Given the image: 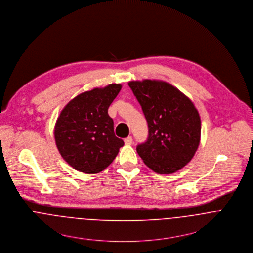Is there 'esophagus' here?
Returning <instances> with one entry per match:
<instances>
[{"label": "esophagus", "instance_id": "esophagus-1", "mask_svg": "<svg viewBox=\"0 0 253 253\" xmlns=\"http://www.w3.org/2000/svg\"><path fill=\"white\" fill-rule=\"evenodd\" d=\"M124 142H125V144H126V145H130V144H132V143H133V139H132V137H127V138L124 140Z\"/></svg>", "mask_w": 253, "mask_h": 253}]
</instances>
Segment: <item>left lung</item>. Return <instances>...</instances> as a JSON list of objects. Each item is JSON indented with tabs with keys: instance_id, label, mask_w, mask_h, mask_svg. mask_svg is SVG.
<instances>
[{
	"instance_id": "obj_1",
	"label": "left lung",
	"mask_w": 253,
	"mask_h": 253,
	"mask_svg": "<svg viewBox=\"0 0 253 253\" xmlns=\"http://www.w3.org/2000/svg\"><path fill=\"white\" fill-rule=\"evenodd\" d=\"M128 85L148 125L147 140L137 146L144 164L157 173H172L193 158L201 138V119L194 104L177 88L162 81Z\"/></svg>"
}]
</instances>
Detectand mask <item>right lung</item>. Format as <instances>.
Wrapping results in <instances>:
<instances>
[{"instance_id":"1","label":"right lung","mask_w":253,"mask_h":253,"mask_svg":"<svg viewBox=\"0 0 253 253\" xmlns=\"http://www.w3.org/2000/svg\"><path fill=\"white\" fill-rule=\"evenodd\" d=\"M121 84L94 88L71 100L62 110L54 128L57 148L64 160L85 173L109 167L124 141L114 135L108 110Z\"/></svg>"}]
</instances>
